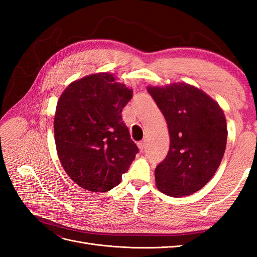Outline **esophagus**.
Masks as SVG:
<instances>
[{"mask_svg":"<svg viewBox=\"0 0 257 257\" xmlns=\"http://www.w3.org/2000/svg\"><path fill=\"white\" fill-rule=\"evenodd\" d=\"M138 148H139V150L141 151H144L146 148H147V144H146V142H141V143H138Z\"/></svg>","mask_w":257,"mask_h":257,"instance_id":"1","label":"esophagus"}]
</instances>
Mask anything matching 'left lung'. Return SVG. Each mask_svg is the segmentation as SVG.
Returning a JSON list of instances; mask_svg holds the SVG:
<instances>
[{"label":"left lung","mask_w":257,"mask_h":257,"mask_svg":"<svg viewBox=\"0 0 257 257\" xmlns=\"http://www.w3.org/2000/svg\"><path fill=\"white\" fill-rule=\"evenodd\" d=\"M170 136L169 150L155 168V184L166 195L188 196L211 180L226 148L227 126L222 108L189 83L147 87Z\"/></svg>","instance_id":"8db88e82"}]
</instances>
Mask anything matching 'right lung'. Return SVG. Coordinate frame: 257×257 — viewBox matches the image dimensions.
I'll return each instance as SVG.
<instances>
[{
    "instance_id": "add662e5",
    "label": "right lung",
    "mask_w": 257,
    "mask_h": 257,
    "mask_svg": "<svg viewBox=\"0 0 257 257\" xmlns=\"http://www.w3.org/2000/svg\"><path fill=\"white\" fill-rule=\"evenodd\" d=\"M132 96L133 90L108 73L85 76L61 94L54 114L58 157L84 190L113 189L138 153L121 115Z\"/></svg>"
}]
</instances>
